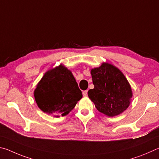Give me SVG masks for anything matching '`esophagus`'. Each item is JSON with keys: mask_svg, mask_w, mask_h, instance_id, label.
<instances>
[{"mask_svg": "<svg viewBox=\"0 0 159 159\" xmlns=\"http://www.w3.org/2000/svg\"><path fill=\"white\" fill-rule=\"evenodd\" d=\"M87 92H88V91L87 90H86V91H84L82 92V95H83V96H87Z\"/></svg>", "mask_w": 159, "mask_h": 159, "instance_id": "obj_1", "label": "esophagus"}]
</instances>
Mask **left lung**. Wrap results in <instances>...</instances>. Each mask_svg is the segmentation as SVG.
Returning a JSON list of instances; mask_svg holds the SVG:
<instances>
[{
    "instance_id": "obj_1",
    "label": "left lung",
    "mask_w": 159,
    "mask_h": 159,
    "mask_svg": "<svg viewBox=\"0 0 159 159\" xmlns=\"http://www.w3.org/2000/svg\"><path fill=\"white\" fill-rule=\"evenodd\" d=\"M94 88L88 96L100 112L108 116L120 115L129 107L133 96L132 89L126 77L115 66L102 63L91 69Z\"/></svg>"
}]
</instances>
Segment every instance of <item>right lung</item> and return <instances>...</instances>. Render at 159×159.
I'll list each match as a JSON object with an SVG mask.
<instances>
[{
	"label": "right lung",
	"instance_id": "1",
	"mask_svg": "<svg viewBox=\"0 0 159 159\" xmlns=\"http://www.w3.org/2000/svg\"><path fill=\"white\" fill-rule=\"evenodd\" d=\"M34 97L42 111L58 117L68 115L82 93L71 71L61 64L44 73L36 86Z\"/></svg>",
	"mask_w": 159,
	"mask_h": 159
}]
</instances>
